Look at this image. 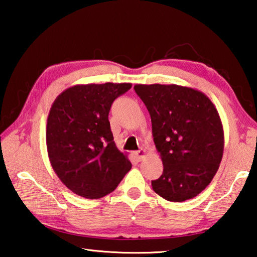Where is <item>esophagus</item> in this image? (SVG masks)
<instances>
[{
    "instance_id": "esophagus-1",
    "label": "esophagus",
    "mask_w": 257,
    "mask_h": 257,
    "mask_svg": "<svg viewBox=\"0 0 257 257\" xmlns=\"http://www.w3.org/2000/svg\"><path fill=\"white\" fill-rule=\"evenodd\" d=\"M135 156H136V158L141 161V160H143L146 156V151L145 150H139V151H136L135 152Z\"/></svg>"
}]
</instances>
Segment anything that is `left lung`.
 <instances>
[{
	"label": "left lung",
	"instance_id": "left-lung-1",
	"mask_svg": "<svg viewBox=\"0 0 257 257\" xmlns=\"http://www.w3.org/2000/svg\"><path fill=\"white\" fill-rule=\"evenodd\" d=\"M147 107L163 173L152 181L154 191L170 202L196 197L219 170L224 149L222 121L201 90L176 84H136Z\"/></svg>",
	"mask_w": 257,
	"mask_h": 257
}]
</instances>
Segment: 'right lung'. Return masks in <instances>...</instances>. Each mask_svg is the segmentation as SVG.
Masks as SVG:
<instances>
[{
  "instance_id": "add662e5",
  "label": "right lung",
  "mask_w": 257,
  "mask_h": 257,
  "mask_svg": "<svg viewBox=\"0 0 257 257\" xmlns=\"http://www.w3.org/2000/svg\"><path fill=\"white\" fill-rule=\"evenodd\" d=\"M130 82L75 85L54 99L46 122L47 155L56 176L72 193L88 199L106 196L132 169L118 150L108 112Z\"/></svg>"
}]
</instances>
